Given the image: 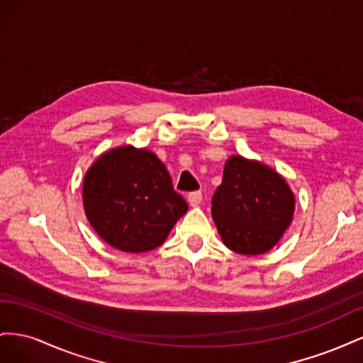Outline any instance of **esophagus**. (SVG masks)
<instances>
[{"mask_svg":"<svg viewBox=\"0 0 363 363\" xmlns=\"http://www.w3.org/2000/svg\"><path fill=\"white\" fill-rule=\"evenodd\" d=\"M201 201H203V194H201L200 191L191 192V194L188 195V203H189L192 207L201 204Z\"/></svg>","mask_w":363,"mask_h":363,"instance_id":"1","label":"esophagus"}]
</instances>
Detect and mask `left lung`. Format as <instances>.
I'll list each match as a JSON object with an SVG mask.
<instances>
[{"mask_svg":"<svg viewBox=\"0 0 363 363\" xmlns=\"http://www.w3.org/2000/svg\"><path fill=\"white\" fill-rule=\"evenodd\" d=\"M294 208V194L279 172L242 156L225 162L212 216L227 248L248 256L269 251L292 223Z\"/></svg>","mask_w":363,"mask_h":363,"instance_id":"left-lung-1","label":"left lung"}]
</instances>
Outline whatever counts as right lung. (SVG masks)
Wrapping results in <instances>:
<instances>
[{
  "mask_svg": "<svg viewBox=\"0 0 363 363\" xmlns=\"http://www.w3.org/2000/svg\"><path fill=\"white\" fill-rule=\"evenodd\" d=\"M83 206L98 236L125 252L157 248L188 212L159 157L131 145L107 151L92 163L83 180Z\"/></svg>",
  "mask_w": 363,
  "mask_h": 363,
  "instance_id": "add662e5",
  "label": "right lung"
}]
</instances>
